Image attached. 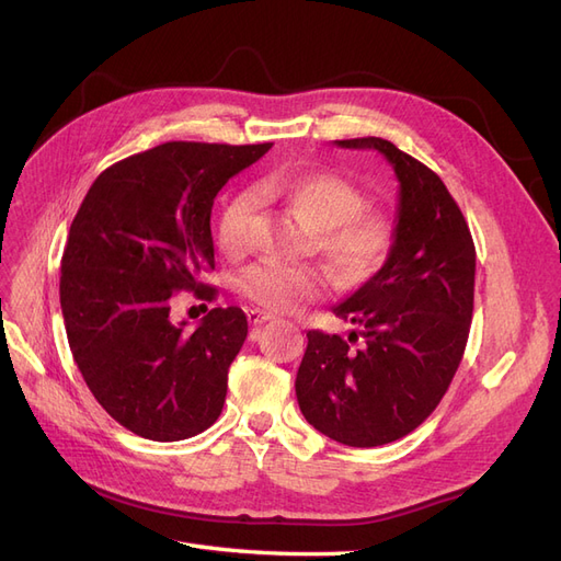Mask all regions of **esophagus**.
<instances>
[{
  "label": "esophagus",
  "mask_w": 561,
  "mask_h": 561,
  "mask_svg": "<svg viewBox=\"0 0 561 561\" xmlns=\"http://www.w3.org/2000/svg\"><path fill=\"white\" fill-rule=\"evenodd\" d=\"M248 320H250V325H264V322L274 320V316L266 313V311H260V309H250Z\"/></svg>",
  "instance_id": "esophagus-1"
}]
</instances>
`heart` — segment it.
<instances>
[{
	"label": "heart",
	"mask_w": 561,
	"mask_h": 561,
	"mask_svg": "<svg viewBox=\"0 0 561 561\" xmlns=\"http://www.w3.org/2000/svg\"><path fill=\"white\" fill-rule=\"evenodd\" d=\"M280 201L316 231V248L339 283L358 285L375 276L393 248V229L379 213L363 210V194L332 173L266 175L254 184V196L236 194L217 219V245L229 257L250 248L257 201ZM241 293L257 307L290 313L325 293V280L313 266L262 262L241 276Z\"/></svg>",
	"instance_id": "heart-1"
}]
</instances>
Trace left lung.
I'll return each mask as SVG.
<instances>
[{"mask_svg":"<svg viewBox=\"0 0 561 561\" xmlns=\"http://www.w3.org/2000/svg\"><path fill=\"white\" fill-rule=\"evenodd\" d=\"M377 149L400 182L386 264L334 313L358 325L348 341L320 330L297 371L299 410L348 447H379L412 433L447 393L461 365L474 297V243L461 208L428 165L381 138L334 140Z\"/></svg>","mask_w":561,"mask_h":561,"instance_id":"8db88e82","label":"left lung"}]
</instances>
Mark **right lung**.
Wrapping results in <instances>:
<instances>
[{"label": "right lung", "instance_id": "right-lung-1", "mask_svg": "<svg viewBox=\"0 0 561 561\" xmlns=\"http://www.w3.org/2000/svg\"><path fill=\"white\" fill-rule=\"evenodd\" d=\"M268 149L159 145L100 173L72 219L60 264L67 342L95 400L135 435L175 443L222 414L248 318L217 307L190 332L171 301L180 290L215 299L203 283L215 268V196Z\"/></svg>", "mask_w": 561, "mask_h": 561}]
</instances>
